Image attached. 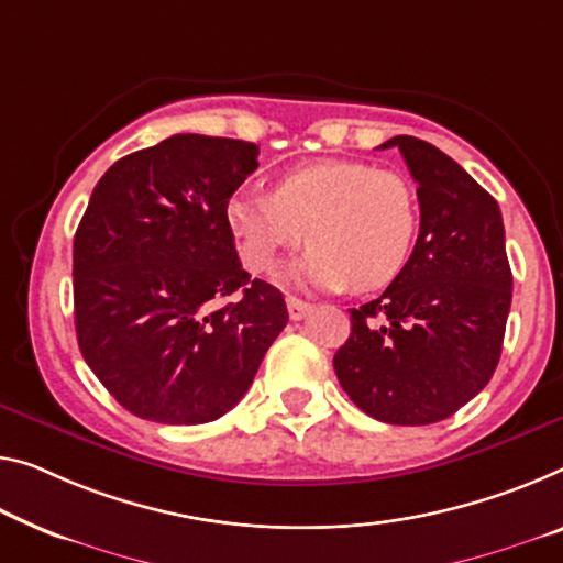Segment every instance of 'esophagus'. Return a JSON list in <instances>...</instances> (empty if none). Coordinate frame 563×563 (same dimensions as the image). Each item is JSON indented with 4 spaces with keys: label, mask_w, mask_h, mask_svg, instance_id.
Returning a JSON list of instances; mask_svg holds the SVG:
<instances>
[{
    "label": "esophagus",
    "mask_w": 563,
    "mask_h": 563,
    "mask_svg": "<svg viewBox=\"0 0 563 563\" xmlns=\"http://www.w3.org/2000/svg\"><path fill=\"white\" fill-rule=\"evenodd\" d=\"M287 309H289V317L294 319V322H299L301 317H307V311L311 309L309 301H301L297 297H289L287 299Z\"/></svg>",
    "instance_id": "esophagus-1"
}]
</instances>
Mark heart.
<instances>
[{
  "instance_id": "obj_1",
  "label": "heart",
  "mask_w": 563,
  "mask_h": 563,
  "mask_svg": "<svg viewBox=\"0 0 563 563\" xmlns=\"http://www.w3.org/2000/svg\"><path fill=\"white\" fill-rule=\"evenodd\" d=\"M227 219L246 269L272 272L309 229L314 244L291 279L319 289H344L352 282L357 289H377L408 266L420 206L400 173L327 158L284 173L272 194L233 196Z\"/></svg>"
}]
</instances>
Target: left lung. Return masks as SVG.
I'll return each mask as SVG.
<instances>
[{
    "mask_svg": "<svg viewBox=\"0 0 563 563\" xmlns=\"http://www.w3.org/2000/svg\"><path fill=\"white\" fill-rule=\"evenodd\" d=\"M418 184L420 233L383 297L350 309L334 354L342 390L390 426H430L473 400L496 372L514 276L500 209L486 188L420 137L395 135Z\"/></svg>",
    "mask_w": 563,
    "mask_h": 563,
    "instance_id": "obj_1",
    "label": "left lung"
}]
</instances>
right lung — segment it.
Returning a JSON list of instances; mask_svg holds the SVG:
<instances>
[{"label": "right lung", "instance_id": "add662e5", "mask_svg": "<svg viewBox=\"0 0 563 563\" xmlns=\"http://www.w3.org/2000/svg\"><path fill=\"white\" fill-rule=\"evenodd\" d=\"M256 155L254 143L180 133L95 186L73 246L77 344L137 418H221L287 327L282 291L244 272L227 219Z\"/></svg>", "mask_w": 563, "mask_h": 563}]
</instances>
